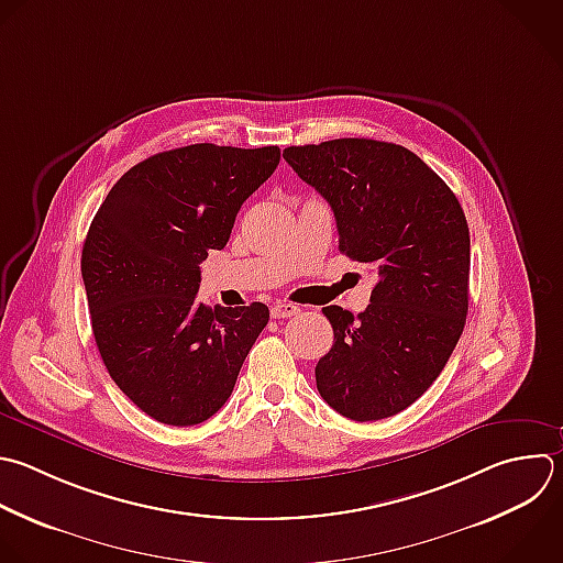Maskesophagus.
Listing matches in <instances>:
<instances>
[{"mask_svg":"<svg viewBox=\"0 0 563 563\" xmlns=\"http://www.w3.org/2000/svg\"><path fill=\"white\" fill-rule=\"evenodd\" d=\"M297 312H299V306L286 303V301H279V303H275V306L271 308L273 319H286V317H292V314H297Z\"/></svg>","mask_w":563,"mask_h":563,"instance_id":"34e87169","label":"esophagus"}]
</instances>
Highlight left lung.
<instances>
[{"label": "left lung", "instance_id": "8db88e82", "mask_svg": "<svg viewBox=\"0 0 563 563\" xmlns=\"http://www.w3.org/2000/svg\"><path fill=\"white\" fill-rule=\"evenodd\" d=\"M286 163L332 207L339 249L376 271L356 317L323 308L332 350L314 367L321 398L358 422L420 398L466 321L471 242L464 211L413 152L372 139L286 147Z\"/></svg>", "mask_w": 563, "mask_h": 563}]
</instances>
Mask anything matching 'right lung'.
<instances>
[{"label": "right lung", "instance_id": "1", "mask_svg": "<svg viewBox=\"0 0 563 563\" xmlns=\"http://www.w3.org/2000/svg\"><path fill=\"white\" fill-rule=\"evenodd\" d=\"M279 147L169 150L134 165L97 211L81 255L92 332L121 391L163 424L191 427L231 396L268 323L260 301H196L200 262L231 238Z\"/></svg>", "mask_w": 563, "mask_h": 563}]
</instances>
